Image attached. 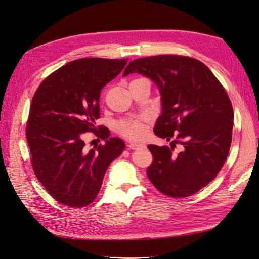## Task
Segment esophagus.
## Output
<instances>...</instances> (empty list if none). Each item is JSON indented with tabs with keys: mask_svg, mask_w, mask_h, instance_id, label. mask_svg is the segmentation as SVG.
Returning <instances> with one entry per match:
<instances>
[{
	"mask_svg": "<svg viewBox=\"0 0 259 259\" xmlns=\"http://www.w3.org/2000/svg\"><path fill=\"white\" fill-rule=\"evenodd\" d=\"M128 147L131 149H139V148H144L145 145L142 144V143H130V144H128Z\"/></svg>",
	"mask_w": 259,
	"mask_h": 259,
	"instance_id": "1",
	"label": "esophagus"
}]
</instances>
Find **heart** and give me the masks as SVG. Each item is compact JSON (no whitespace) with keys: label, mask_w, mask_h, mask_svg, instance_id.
Segmentation results:
<instances>
[{"label":"heart","mask_w":259,"mask_h":259,"mask_svg":"<svg viewBox=\"0 0 259 259\" xmlns=\"http://www.w3.org/2000/svg\"><path fill=\"white\" fill-rule=\"evenodd\" d=\"M116 129L124 138L130 140H139L144 137L146 132V124L143 119L129 118L118 121Z\"/></svg>","instance_id":"heart-1"}]
</instances>
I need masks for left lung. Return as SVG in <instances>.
<instances>
[{
  "label": "left lung",
  "mask_w": 259,
  "mask_h": 259,
  "mask_svg": "<svg viewBox=\"0 0 259 259\" xmlns=\"http://www.w3.org/2000/svg\"><path fill=\"white\" fill-rule=\"evenodd\" d=\"M139 72L160 90L162 114L155 126L171 146L148 145L150 183L169 197L190 196L212 181L232 144L234 111L223 85L193 57L165 54L131 61L123 76ZM176 144L180 152H174Z\"/></svg>",
  "instance_id": "left-lung-1"
}]
</instances>
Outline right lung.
<instances>
[{"mask_svg":"<svg viewBox=\"0 0 259 259\" xmlns=\"http://www.w3.org/2000/svg\"><path fill=\"white\" fill-rule=\"evenodd\" d=\"M127 62L98 57L69 62L48 75L33 96L25 129L31 163L47 192L65 206L90 205L109 165L124 148L122 140L109 139V129H97L95 121L100 117L101 90ZM85 132L106 143L88 151Z\"/></svg>","mask_w":259,"mask_h":259,"instance_id":"right-lung-1","label":"right lung"}]
</instances>
